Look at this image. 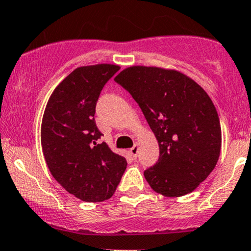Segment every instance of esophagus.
<instances>
[{"mask_svg":"<svg viewBox=\"0 0 251 251\" xmlns=\"http://www.w3.org/2000/svg\"><path fill=\"white\" fill-rule=\"evenodd\" d=\"M137 150H138V146L137 144H135L134 147H132V148L130 149V154H131V156L134 158H136L137 157Z\"/></svg>","mask_w":251,"mask_h":251,"instance_id":"obj_1","label":"esophagus"}]
</instances>
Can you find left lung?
Wrapping results in <instances>:
<instances>
[{
	"instance_id": "1",
	"label": "left lung",
	"mask_w": 251,
	"mask_h": 251,
	"mask_svg": "<svg viewBox=\"0 0 251 251\" xmlns=\"http://www.w3.org/2000/svg\"><path fill=\"white\" fill-rule=\"evenodd\" d=\"M115 82L137 102L158 142V161L144 172L152 190L167 197L195 190L214 170L222 143L208 94L184 74L157 67H129Z\"/></svg>"
}]
</instances>
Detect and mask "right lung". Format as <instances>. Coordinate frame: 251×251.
I'll list each match as a JSON object with an SVG mask.
<instances>
[{
	"label": "right lung",
	"instance_id": "1",
	"mask_svg": "<svg viewBox=\"0 0 251 251\" xmlns=\"http://www.w3.org/2000/svg\"><path fill=\"white\" fill-rule=\"evenodd\" d=\"M120 70L115 64L79 67L52 91L41 126V143L50 173L68 193L85 202L114 195L126 161L115 154L95 123L104 84Z\"/></svg>",
	"mask_w": 251,
	"mask_h": 251
}]
</instances>
